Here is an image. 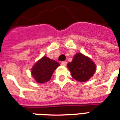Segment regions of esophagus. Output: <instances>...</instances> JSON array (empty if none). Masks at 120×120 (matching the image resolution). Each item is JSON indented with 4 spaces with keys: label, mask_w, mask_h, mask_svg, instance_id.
I'll return each mask as SVG.
<instances>
[{
    "label": "esophagus",
    "mask_w": 120,
    "mask_h": 120,
    "mask_svg": "<svg viewBox=\"0 0 120 120\" xmlns=\"http://www.w3.org/2000/svg\"><path fill=\"white\" fill-rule=\"evenodd\" d=\"M61 65H64V66H65V65H67V62H61Z\"/></svg>",
    "instance_id": "esophagus-1"
}]
</instances>
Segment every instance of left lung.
Returning a JSON list of instances; mask_svg holds the SVG:
<instances>
[{
    "instance_id": "obj_1",
    "label": "left lung",
    "mask_w": 120,
    "mask_h": 120,
    "mask_svg": "<svg viewBox=\"0 0 120 120\" xmlns=\"http://www.w3.org/2000/svg\"><path fill=\"white\" fill-rule=\"evenodd\" d=\"M72 77L78 81L85 82L90 79L96 70L92 60L81 53L74 55L71 62L67 64Z\"/></svg>"
}]
</instances>
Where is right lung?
<instances>
[{
	"label": "right lung",
	"instance_id": "right-lung-1",
	"mask_svg": "<svg viewBox=\"0 0 120 120\" xmlns=\"http://www.w3.org/2000/svg\"><path fill=\"white\" fill-rule=\"evenodd\" d=\"M59 65L60 64L55 60L43 56L34 65L32 75L39 83L46 82L50 80L53 72Z\"/></svg>",
	"mask_w": 120,
	"mask_h": 120
}]
</instances>
